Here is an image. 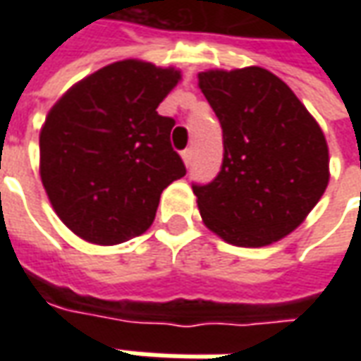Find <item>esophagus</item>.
Wrapping results in <instances>:
<instances>
[{
	"label": "esophagus",
	"instance_id": "obj_1",
	"mask_svg": "<svg viewBox=\"0 0 361 361\" xmlns=\"http://www.w3.org/2000/svg\"><path fill=\"white\" fill-rule=\"evenodd\" d=\"M181 158H183V162H185V166L191 164V160H193V152H191V149L183 150V152H181Z\"/></svg>",
	"mask_w": 361,
	"mask_h": 361
}]
</instances>
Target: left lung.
Segmentation results:
<instances>
[{"mask_svg":"<svg viewBox=\"0 0 361 361\" xmlns=\"http://www.w3.org/2000/svg\"><path fill=\"white\" fill-rule=\"evenodd\" d=\"M222 127L219 176L193 183L203 222L228 243L263 247L300 226L329 183L325 135L267 69L199 73Z\"/></svg>","mask_w":361,"mask_h":361,"instance_id":"1","label":"left lung"}]
</instances>
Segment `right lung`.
<instances>
[{"label":"right lung","instance_id":"1","mask_svg":"<svg viewBox=\"0 0 361 361\" xmlns=\"http://www.w3.org/2000/svg\"><path fill=\"white\" fill-rule=\"evenodd\" d=\"M180 71L126 59L98 69L61 96L40 133V176L69 230L116 245L152 224L160 193L185 176L172 149V118L158 104Z\"/></svg>","mask_w":361,"mask_h":361}]
</instances>
